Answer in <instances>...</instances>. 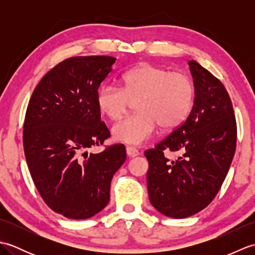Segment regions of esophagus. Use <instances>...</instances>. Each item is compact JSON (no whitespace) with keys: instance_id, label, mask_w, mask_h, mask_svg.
Returning a JSON list of instances; mask_svg holds the SVG:
<instances>
[{"instance_id":"1","label":"esophagus","mask_w":255,"mask_h":255,"mask_svg":"<svg viewBox=\"0 0 255 255\" xmlns=\"http://www.w3.org/2000/svg\"><path fill=\"white\" fill-rule=\"evenodd\" d=\"M126 152H127V155L130 156V158H134V156H137L139 154V151L133 147H127Z\"/></svg>"}]
</instances>
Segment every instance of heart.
I'll return each instance as SVG.
<instances>
[{"mask_svg":"<svg viewBox=\"0 0 255 255\" xmlns=\"http://www.w3.org/2000/svg\"><path fill=\"white\" fill-rule=\"evenodd\" d=\"M122 80L123 89L104 83L96 95L100 111L112 121L121 119L131 101H137L138 113L113 127V137L117 141L142 144L153 136L159 125L164 129L175 128L192 111L195 86L185 73L142 63L125 72Z\"/></svg>","mask_w":255,"mask_h":255,"instance_id":"obj_1","label":"heart"}]
</instances>
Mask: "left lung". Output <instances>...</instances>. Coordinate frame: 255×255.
I'll return each instance as SVG.
<instances>
[{
    "mask_svg": "<svg viewBox=\"0 0 255 255\" xmlns=\"http://www.w3.org/2000/svg\"><path fill=\"white\" fill-rule=\"evenodd\" d=\"M195 86L191 113L181 126L144 152L150 203L171 218H186L211 203L234 159L237 123L224 84L198 62H188ZM165 150L178 152L174 161Z\"/></svg>",
    "mask_w": 255,
    "mask_h": 255,
    "instance_id": "obj_1",
    "label": "left lung"
}]
</instances>
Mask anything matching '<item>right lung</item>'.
I'll return each instance as SVG.
<instances>
[{"label": "right lung", "mask_w": 255, "mask_h": 255, "mask_svg": "<svg viewBox=\"0 0 255 255\" xmlns=\"http://www.w3.org/2000/svg\"><path fill=\"white\" fill-rule=\"evenodd\" d=\"M115 61L66 59L44 75L27 106L23 143L31 178L45 203L70 219H88L105 208L113 175L126 160L124 144L89 152L111 134L96 95Z\"/></svg>", "instance_id": "add662e5"}]
</instances>
